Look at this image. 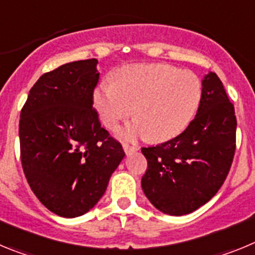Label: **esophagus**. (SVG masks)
Wrapping results in <instances>:
<instances>
[{
	"instance_id": "esophagus-1",
	"label": "esophagus",
	"mask_w": 255,
	"mask_h": 255,
	"mask_svg": "<svg viewBox=\"0 0 255 255\" xmlns=\"http://www.w3.org/2000/svg\"><path fill=\"white\" fill-rule=\"evenodd\" d=\"M123 148H124V150H125L126 154H130V153L136 152V150L139 149L138 147H135V145H129V144H126V143L123 144Z\"/></svg>"
}]
</instances>
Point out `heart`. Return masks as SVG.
Masks as SVG:
<instances>
[{
  "mask_svg": "<svg viewBox=\"0 0 255 255\" xmlns=\"http://www.w3.org/2000/svg\"><path fill=\"white\" fill-rule=\"evenodd\" d=\"M115 83H102L94 92V106L107 128L134 114L136 120L119 130L126 139L148 135L163 141L176 136L194 117L202 84L194 73L164 64H131L120 67Z\"/></svg>",
  "mask_w": 255,
  "mask_h": 255,
  "instance_id": "1",
  "label": "heart"
}]
</instances>
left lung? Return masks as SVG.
Returning <instances> with one entry per match:
<instances>
[{"label": "left lung", "instance_id": "obj_1", "mask_svg": "<svg viewBox=\"0 0 255 255\" xmlns=\"http://www.w3.org/2000/svg\"><path fill=\"white\" fill-rule=\"evenodd\" d=\"M236 117L224 84L209 71L194 120L176 138L141 148L148 168L141 188L166 215L182 216L211 200L224 184L235 153Z\"/></svg>", "mask_w": 255, "mask_h": 255}]
</instances>
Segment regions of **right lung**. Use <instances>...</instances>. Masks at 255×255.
Here are the masks:
<instances>
[{"label": "right lung", "mask_w": 255, "mask_h": 255, "mask_svg": "<svg viewBox=\"0 0 255 255\" xmlns=\"http://www.w3.org/2000/svg\"><path fill=\"white\" fill-rule=\"evenodd\" d=\"M96 58L43 74L20 114L22 170L39 202L60 217L91 211L125 157L93 108Z\"/></svg>", "instance_id": "obj_1"}]
</instances>
